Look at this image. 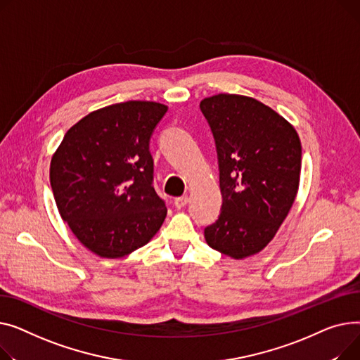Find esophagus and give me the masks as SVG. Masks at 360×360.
<instances>
[{"label": "esophagus", "mask_w": 360, "mask_h": 360, "mask_svg": "<svg viewBox=\"0 0 360 360\" xmlns=\"http://www.w3.org/2000/svg\"><path fill=\"white\" fill-rule=\"evenodd\" d=\"M187 203H188V198L187 196H180V198L174 199V206L179 207V209L184 207Z\"/></svg>", "instance_id": "esophagus-1"}]
</instances>
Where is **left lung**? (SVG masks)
I'll use <instances>...</instances> for the list:
<instances>
[{"label":"left lung","instance_id":"left-lung-1","mask_svg":"<svg viewBox=\"0 0 360 360\" xmlns=\"http://www.w3.org/2000/svg\"><path fill=\"white\" fill-rule=\"evenodd\" d=\"M200 110L214 134L222 193L205 238L222 255L245 259L273 240L297 198L301 141L285 117L247 96L207 97Z\"/></svg>","mask_w":360,"mask_h":360}]
</instances>
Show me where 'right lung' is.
<instances>
[{"label":"right lung","instance_id":"1","mask_svg":"<svg viewBox=\"0 0 360 360\" xmlns=\"http://www.w3.org/2000/svg\"><path fill=\"white\" fill-rule=\"evenodd\" d=\"M167 105L131 100L89 113L63 136L51 161L62 219L78 241L104 259L128 256L161 228L150 139Z\"/></svg>","mask_w":360,"mask_h":360}]
</instances>
